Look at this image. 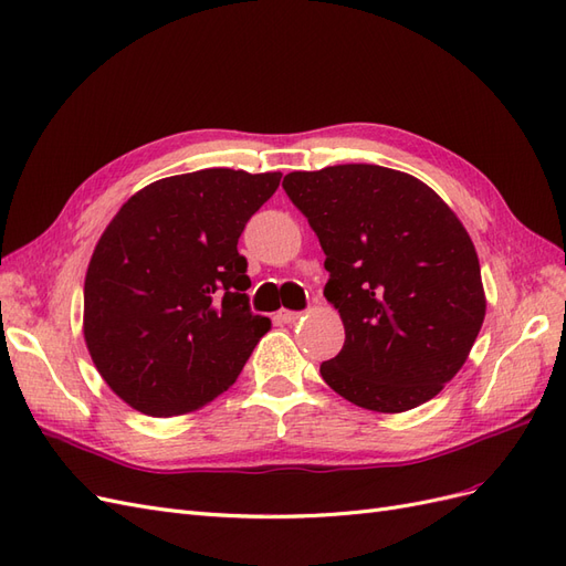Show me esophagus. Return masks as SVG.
I'll list each match as a JSON object with an SVG mask.
<instances>
[{
  "mask_svg": "<svg viewBox=\"0 0 566 566\" xmlns=\"http://www.w3.org/2000/svg\"><path fill=\"white\" fill-rule=\"evenodd\" d=\"M300 312H287V310H281V312H276V316H273V318H276L279 323H295V321H300Z\"/></svg>",
  "mask_w": 566,
  "mask_h": 566,
  "instance_id": "34e87169",
  "label": "esophagus"
}]
</instances>
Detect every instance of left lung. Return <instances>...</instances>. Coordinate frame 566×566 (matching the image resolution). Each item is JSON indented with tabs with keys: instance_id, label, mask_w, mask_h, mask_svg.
I'll use <instances>...</instances> for the list:
<instances>
[{
	"instance_id": "left-lung-1",
	"label": "left lung",
	"mask_w": 566,
	"mask_h": 566,
	"mask_svg": "<svg viewBox=\"0 0 566 566\" xmlns=\"http://www.w3.org/2000/svg\"><path fill=\"white\" fill-rule=\"evenodd\" d=\"M283 188L318 235L331 273L323 295L345 325L323 380L375 413L434 399L486 316L479 256L455 212L420 179L380 165L290 172Z\"/></svg>"
}]
</instances>
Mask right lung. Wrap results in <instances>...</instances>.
<instances>
[{"instance_id":"obj_1","label":"right lung","mask_w":566,"mask_h":566,"mask_svg":"<svg viewBox=\"0 0 566 566\" xmlns=\"http://www.w3.org/2000/svg\"><path fill=\"white\" fill-rule=\"evenodd\" d=\"M281 172L200 169L136 191L101 233L84 279V342L101 378L156 418L208 406L271 321L250 312L248 219Z\"/></svg>"}]
</instances>
